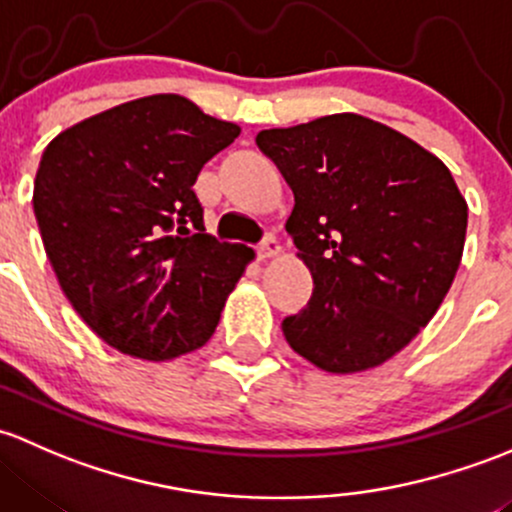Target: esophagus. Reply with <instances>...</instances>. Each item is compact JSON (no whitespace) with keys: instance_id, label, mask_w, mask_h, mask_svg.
<instances>
[{"instance_id":"1","label":"esophagus","mask_w":512,"mask_h":512,"mask_svg":"<svg viewBox=\"0 0 512 512\" xmlns=\"http://www.w3.org/2000/svg\"><path fill=\"white\" fill-rule=\"evenodd\" d=\"M256 254H258V258H273V256L281 254V244H278L276 236L268 234L266 239L256 246Z\"/></svg>"}]
</instances>
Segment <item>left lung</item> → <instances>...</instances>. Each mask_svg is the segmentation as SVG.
<instances>
[{
	"label": "left lung",
	"instance_id": "left-lung-1",
	"mask_svg": "<svg viewBox=\"0 0 512 512\" xmlns=\"http://www.w3.org/2000/svg\"><path fill=\"white\" fill-rule=\"evenodd\" d=\"M295 207L286 231L313 295L281 323L288 345L333 374L370 370L434 318L466 241L449 167L407 135L355 113L261 130Z\"/></svg>",
	"mask_w": 512,
	"mask_h": 512
}]
</instances>
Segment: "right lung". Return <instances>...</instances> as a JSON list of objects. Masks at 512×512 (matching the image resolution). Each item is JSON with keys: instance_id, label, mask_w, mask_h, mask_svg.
<instances>
[{"instance_id": "add662e5", "label": "right lung", "mask_w": 512, "mask_h": 512, "mask_svg": "<svg viewBox=\"0 0 512 512\" xmlns=\"http://www.w3.org/2000/svg\"><path fill=\"white\" fill-rule=\"evenodd\" d=\"M239 133L160 93L63 130L41 155L46 256L73 310L115 350L162 362L217 330L254 251L207 234L194 182Z\"/></svg>"}]
</instances>
